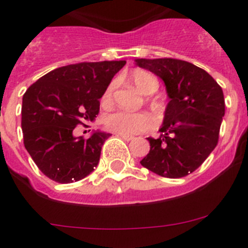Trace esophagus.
I'll list each match as a JSON object with an SVG mask.
<instances>
[{"instance_id":"34e87169","label":"esophagus","mask_w":248,"mask_h":248,"mask_svg":"<svg viewBox=\"0 0 248 248\" xmlns=\"http://www.w3.org/2000/svg\"><path fill=\"white\" fill-rule=\"evenodd\" d=\"M119 135L120 138H122V139H124V140H126V141H129V140H133L134 139V137H133V135H129V134H118Z\"/></svg>"}]
</instances>
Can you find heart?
<instances>
[{
	"label": "heart",
	"mask_w": 248,
	"mask_h": 248,
	"mask_svg": "<svg viewBox=\"0 0 248 248\" xmlns=\"http://www.w3.org/2000/svg\"><path fill=\"white\" fill-rule=\"evenodd\" d=\"M131 82L135 88L143 94H153L159 89V82L151 73L141 69H137L131 74ZM114 84H110L103 95L104 103L111 100ZM107 129L120 134H137L140 131H145L153 128L154 119L144 113H130L125 110H118L108 114L104 119Z\"/></svg>",
	"instance_id": "obj_1"
}]
</instances>
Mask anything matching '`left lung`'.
I'll return each instance as SVG.
<instances>
[{"instance_id": "8db88e82", "label": "left lung", "mask_w": 248, "mask_h": 248, "mask_svg": "<svg viewBox=\"0 0 248 248\" xmlns=\"http://www.w3.org/2000/svg\"><path fill=\"white\" fill-rule=\"evenodd\" d=\"M164 80L170 102L159 138L140 164L170 179L191 174L216 148L225 115L222 88L202 68L176 58L137 59Z\"/></svg>"}]
</instances>
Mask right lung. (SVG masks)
<instances>
[{"mask_svg":"<svg viewBox=\"0 0 248 248\" xmlns=\"http://www.w3.org/2000/svg\"><path fill=\"white\" fill-rule=\"evenodd\" d=\"M125 61L80 62L41 77L23 94V144L38 169L50 180H82L98 165L107 133L73 135L99 114V99Z\"/></svg>","mask_w":248,"mask_h":248,"instance_id":"add662e5","label":"right lung"}]
</instances>
